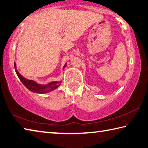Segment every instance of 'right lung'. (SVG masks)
I'll list each match as a JSON object with an SVG mask.
<instances>
[{"label":"right lung","instance_id":"obj_1","mask_svg":"<svg viewBox=\"0 0 148 148\" xmlns=\"http://www.w3.org/2000/svg\"><path fill=\"white\" fill-rule=\"evenodd\" d=\"M66 65L64 66V67ZM14 69H15V72L17 74V76H18V78L20 79V80L21 81L22 83L25 85V87L29 90L30 91L33 92H35V93H38V94L48 93L49 92L53 91L54 90L56 89L61 84L60 82H51L50 83H49L46 85H39V84L34 82V81L27 79L26 78L23 77L22 75H20L19 72L16 71L15 63H14Z\"/></svg>","mask_w":148,"mask_h":148}]
</instances>
